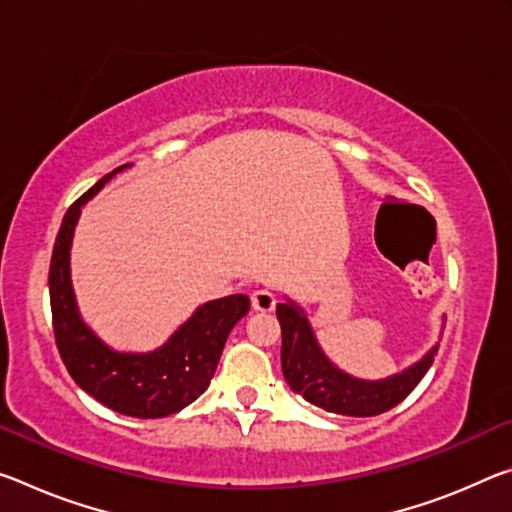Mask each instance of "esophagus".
Wrapping results in <instances>:
<instances>
[{"label": "esophagus", "instance_id": "1", "mask_svg": "<svg viewBox=\"0 0 512 512\" xmlns=\"http://www.w3.org/2000/svg\"><path fill=\"white\" fill-rule=\"evenodd\" d=\"M250 303H253V310L257 312H271L275 307V296L269 289H257L250 294Z\"/></svg>", "mask_w": 512, "mask_h": 512}]
</instances>
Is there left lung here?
Returning <instances> with one entry per match:
<instances>
[{"label":"left lung","mask_w":512,"mask_h":512,"mask_svg":"<svg viewBox=\"0 0 512 512\" xmlns=\"http://www.w3.org/2000/svg\"><path fill=\"white\" fill-rule=\"evenodd\" d=\"M275 314L282 328V376L291 392L300 394L316 408L344 417H376L399 405L426 376L440 348V342H435L431 351L410 367L387 378L367 380L351 376L328 358L314 335L307 312L294 298L285 296L282 303L275 305ZM444 323L446 316L442 314V326Z\"/></svg>","instance_id":"1"}]
</instances>
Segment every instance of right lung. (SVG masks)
<instances>
[{
    "label": "right lung",
    "mask_w": 512,
    "mask_h": 512,
    "mask_svg": "<svg viewBox=\"0 0 512 512\" xmlns=\"http://www.w3.org/2000/svg\"><path fill=\"white\" fill-rule=\"evenodd\" d=\"M127 168L132 164L104 175L63 216L50 264L52 321L61 360L86 394L120 415L157 419L180 412L209 387L227 335L248 314L250 300L243 294L209 300L152 351H118L88 326L72 287V239L86 202Z\"/></svg>",
    "instance_id": "obj_1"
}]
</instances>
